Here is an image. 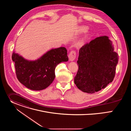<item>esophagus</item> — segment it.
I'll list each match as a JSON object with an SVG mask.
<instances>
[{
    "label": "esophagus",
    "mask_w": 131,
    "mask_h": 131,
    "mask_svg": "<svg viewBox=\"0 0 131 131\" xmlns=\"http://www.w3.org/2000/svg\"><path fill=\"white\" fill-rule=\"evenodd\" d=\"M68 57L70 61L74 60L76 58V52L75 51H71L68 55Z\"/></svg>",
    "instance_id": "esophagus-1"
}]
</instances>
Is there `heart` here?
<instances>
[{
	"label": "heart",
	"instance_id": "1",
	"mask_svg": "<svg viewBox=\"0 0 131 131\" xmlns=\"http://www.w3.org/2000/svg\"><path fill=\"white\" fill-rule=\"evenodd\" d=\"M87 30H88V28L86 27H85V26H82V27H81L80 28V31L81 32H85ZM83 41H84V39L81 40V41L80 42V43H82L83 42Z\"/></svg>",
	"mask_w": 131,
	"mask_h": 131
}]
</instances>
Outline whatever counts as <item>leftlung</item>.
Segmentation results:
<instances>
[{"mask_svg":"<svg viewBox=\"0 0 131 131\" xmlns=\"http://www.w3.org/2000/svg\"><path fill=\"white\" fill-rule=\"evenodd\" d=\"M118 54L108 37L101 36L82 46L77 61L79 68L74 78L77 88L87 93H94L113 81Z\"/></svg>","mask_w":131,"mask_h":131,"instance_id":"left-lung-1","label":"left lung"}]
</instances>
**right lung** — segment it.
Instances as JSON below:
<instances>
[{"instance_id": "obj_1", "label": "right lung", "mask_w": 131, "mask_h": 131, "mask_svg": "<svg viewBox=\"0 0 131 131\" xmlns=\"http://www.w3.org/2000/svg\"><path fill=\"white\" fill-rule=\"evenodd\" d=\"M15 63L17 79L25 86L39 91L49 86L53 81L55 69L59 63L68 61L65 48L51 49L35 61H28L14 51L12 55Z\"/></svg>"}]
</instances>
